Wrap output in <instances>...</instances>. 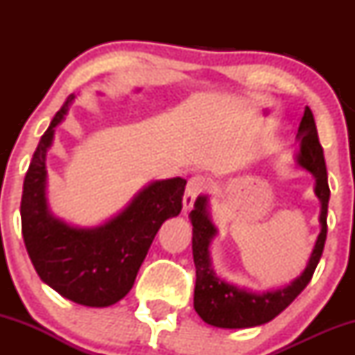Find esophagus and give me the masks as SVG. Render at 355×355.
<instances>
[{"mask_svg":"<svg viewBox=\"0 0 355 355\" xmlns=\"http://www.w3.org/2000/svg\"><path fill=\"white\" fill-rule=\"evenodd\" d=\"M207 187H209V178H205L203 175H193L187 183L185 195H183V210H190L193 207L195 198L203 193Z\"/></svg>","mask_w":355,"mask_h":355,"instance_id":"esophagus-1","label":"esophagus"}]
</instances>
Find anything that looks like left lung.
<instances>
[{
  "mask_svg": "<svg viewBox=\"0 0 355 355\" xmlns=\"http://www.w3.org/2000/svg\"><path fill=\"white\" fill-rule=\"evenodd\" d=\"M300 150L297 155V164L311 172L315 177V195L322 203L320 209V234L317 237L315 247L305 267L304 274L295 279L287 287L279 291L254 294L243 291L235 285L223 282L210 267L209 245L217 234L211 225L207 214V197H198L195 202V209L191 210L190 218L193 225V262L197 268V280H195L193 307L203 322L222 329H247L262 325L275 319L284 309L294 302V299L311 282L317 263H319L324 243L327 239V207L331 189L327 182V168H325L324 148H322L319 135H317L315 120L312 110L305 107L304 116L299 125Z\"/></svg>",
  "mask_w": 355,
  "mask_h": 355,
  "instance_id": "8db88e82",
  "label": "left lung"
}]
</instances>
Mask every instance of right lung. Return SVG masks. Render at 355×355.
Returning <instances> with one entry per match:
<instances>
[{
  "label": "right lung",
  "instance_id": "right-lung-1",
  "mask_svg": "<svg viewBox=\"0 0 355 355\" xmlns=\"http://www.w3.org/2000/svg\"><path fill=\"white\" fill-rule=\"evenodd\" d=\"M70 95L36 146L23 183L21 232L36 274L60 295L88 307H108L128 294L155 235L180 214L185 178L150 183L126 209L95 229H75L48 211L44 157Z\"/></svg>",
  "mask_w": 355,
  "mask_h": 355
}]
</instances>
